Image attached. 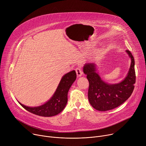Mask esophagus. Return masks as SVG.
<instances>
[{
  "mask_svg": "<svg viewBox=\"0 0 146 146\" xmlns=\"http://www.w3.org/2000/svg\"><path fill=\"white\" fill-rule=\"evenodd\" d=\"M75 70H76V74H77V76L78 77H80V76H82V70H81V69L80 68H79V67L76 68V69H75Z\"/></svg>",
  "mask_w": 146,
  "mask_h": 146,
  "instance_id": "obj_1",
  "label": "esophagus"
}]
</instances>
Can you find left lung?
Here are the masks:
<instances>
[{
    "label": "left lung",
    "instance_id": "left-lung-1",
    "mask_svg": "<svg viewBox=\"0 0 146 146\" xmlns=\"http://www.w3.org/2000/svg\"><path fill=\"white\" fill-rule=\"evenodd\" d=\"M131 58V65L127 76L116 84H108L102 81L96 72L95 64L88 63L83 68L89 81L88 98L91 105L102 111L117 108L131 95L135 88L136 74L134 58L128 50H126Z\"/></svg>",
    "mask_w": 146,
    "mask_h": 146
}]
</instances>
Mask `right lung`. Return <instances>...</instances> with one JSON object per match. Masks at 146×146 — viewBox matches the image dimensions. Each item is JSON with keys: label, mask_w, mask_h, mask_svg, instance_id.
Wrapping results in <instances>:
<instances>
[{"label": "right lung", "mask_w": 146, "mask_h": 146, "mask_svg": "<svg viewBox=\"0 0 146 146\" xmlns=\"http://www.w3.org/2000/svg\"><path fill=\"white\" fill-rule=\"evenodd\" d=\"M76 79L74 70L64 75L53 96L43 105L38 107L30 108L19 103L27 111L42 117L56 115L64 110L68 102V93L72 84Z\"/></svg>", "instance_id": "add662e5"}]
</instances>
